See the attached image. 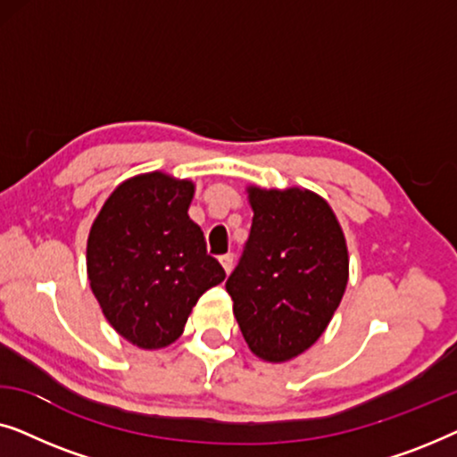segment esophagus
Returning a JSON list of instances; mask_svg holds the SVG:
<instances>
[{
    "mask_svg": "<svg viewBox=\"0 0 457 457\" xmlns=\"http://www.w3.org/2000/svg\"><path fill=\"white\" fill-rule=\"evenodd\" d=\"M220 264L224 268V272L230 274V270H233V264H235V255L233 253H224L220 255Z\"/></svg>",
    "mask_w": 457,
    "mask_h": 457,
    "instance_id": "obj_1",
    "label": "esophagus"
}]
</instances>
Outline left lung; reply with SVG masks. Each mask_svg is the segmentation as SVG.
Segmentation results:
<instances>
[{
	"instance_id": "obj_1",
	"label": "left lung",
	"mask_w": 457,
	"mask_h": 457,
	"mask_svg": "<svg viewBox=\"0 0 457 457\" xmlns=\"http://www.w3.org/2000/svg\"><path fill=\"white\" fill-rule=\"evenodd\" d=\"M252 230L227 291L247 345L287 361L314 345L347 287V245L330 205L305 189L249 187Z\"/></svg>"
}]
</instances>
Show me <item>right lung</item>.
I'll return each instance as SVG.
<instances>
[{
  "instance_id": "obj_1",
  "label": "right lung",
  "mask_w": 457,
  "mask_h": 457,
  "mask_svg": "<svg viewBox=\"0 0 457 457\" xmlns=\"http://www.w3.org/2000/svg\"><path fill=\"white\" fill-rule=\"evenodd\" d=\"M191 180L149 172L108 197L87 241V274L104 316L141 349L170 345L193 305L227 272L191 220Z\"/></svg>"
}]
</instances>
